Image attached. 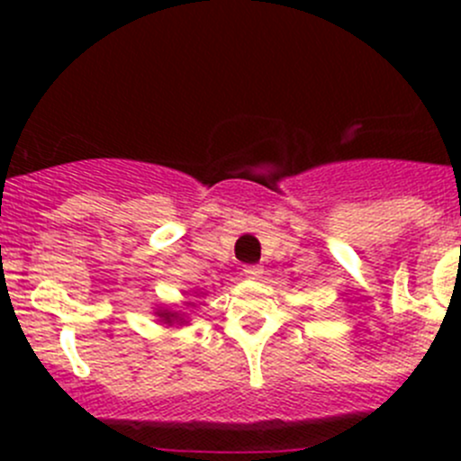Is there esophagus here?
<instances>
[{
    "mask_svg": "<svg viewBox=\"0 0 461 461\" xmlns=\"http://www.w3.org/2000/svg\"><path fill=\"white\" fill-rule=\"evenodd\" d=\"M243 274L248 278H260L263 276V267H260V265H245Z\"/></svg>",
    "mask_w": 461,
    "mask_h": 461,
    "instance_id": "1",
    "label": "esophagus"
}]
</instances>
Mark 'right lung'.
Listing matches in <instances>:
<instances>
[{"mask_svg": "<svg viewBox=\"0 0 461 461\" xmlns=\"http://www.w3.org/2000/svg\"><path fill=\"white\" fill-rule=\"evenodd\" d=\"M156 314H158V317H160L162 323H167V325H174V323L183 325V323H185V317H183V314L171 312V310H158Z\"/></svg>", "mask_w": 461, "mask_h": 461, "instance_id": "obj_1", "label": "right lung"}]
</instances>
